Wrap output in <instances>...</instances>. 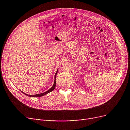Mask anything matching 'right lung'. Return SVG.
<instances>
[{"label": "right lung", "instance_id": "obj_1", "mask_svg": "<svg viewBox=\"0 0 130 130\" xmlns=\"http://www.w3.org/2000/svg\"><path fill=\"white\" fill-rule=\"evenodd\" d=\"M57 72H58V70H57V72H56V73H55V81H54V84H53V87H52L51 88H50L49 90H48V91H47L46 92H43V93H41L36 94H35V95H29V94L25 93L23 92V91H21V92H22V93H24V94L27 95V96H29V97H40L43 96V95H46V94H47V93H49V92H52V91H53V90L55 89V87H56V75H57Z\"/></svg>", "mask_w": 130, "mask_h": 130}]
</instances>
